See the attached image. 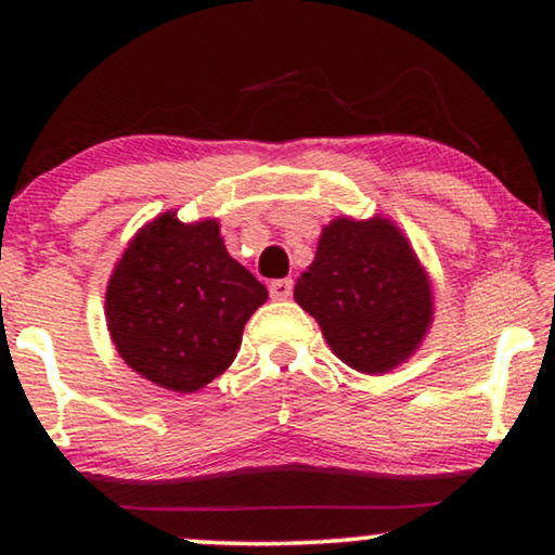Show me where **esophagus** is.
<instances>
[{"label":"esophagus","instance_id":"34e87169","mask_svg":"<svg viewBox=\"0 0 555 555\" xmlns=\"http://www.w3.org/2000/svg\"><path fill=\"white\" fill-rule=\"evenodd\" d=\"M270 295H272V300H287L293 295V280L291 278L272 280V283H270Z\"/></svg>","mask_w":555,"mask_h":555}]
</instances>
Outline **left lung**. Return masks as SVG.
<instances>
[{
    "label": "left lung",
    "instance_id": "left-lung-1",
    "mask_svg": "<svg viewBox=\"0 0 555 555\" xmlns=\"http://www.w3.org/2000/svg\"><path fill=\"white\" fill-rule=\"evenodd\" d=\"M293 295L321 325L331 351L374 376L412 359L435 313L427 270L384 217L325 224Z\"/></svg>",
    "mask_w": 555,
    "mask_h": 555
}]
</instances>
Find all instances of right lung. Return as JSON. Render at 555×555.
<instances>
[{"mask_svg":"<svg viewBox=\"0 0 555 555\" xmlns=\"http://www.w3.org/2000/svg\"><path fill=\"white\" fill-rule=\"evenodd\" d=\"M268 287L227 253L217 219L184 224L164 211L113 268L105 321L135 374L192 393L224 374Z\"/></svg>","mask_w":555,"mask_h":555,"instance_id":"right-lung-1","label":"right lung"}]
</instances>
